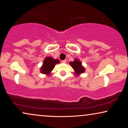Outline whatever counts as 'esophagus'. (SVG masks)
<instances>
[{"label": "esophagus", "instance_id": "esophagus-1", "mask_svg": "<svg viewBox=\"0 0 128 128\" xmlns=\"http://www.w3.org/2000/svg\"><path fill=\"white\" fill-rule=\"evenodd\" d=\"M62 63H63V64H66V59H65V60H62Z\"/></svg>", "mask_w": 128, "mask_h": 128}]
</instances>
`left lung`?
<instances>
[{
	"instance_id": "left-lung-1",
	"label": "left lung",
	"mask_w": 128,
	"mask_h": 128,
	"mask_svg": "<svg viewBox=\"0 0 128 128\" xmlns=\"http://www.w3.org/2000/svg\"><path fill=\"white\" fill-rule=\"evenodd\" d=\"M69 64L74 70V73L76 76H79L80 74L84 73L85 68L82 65V63L79 60V59H74V61L70 62Z\"/></svg>"
}]
</instances>
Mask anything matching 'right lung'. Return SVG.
Here are the masks:
<instances>
[{
  "label": "right lung",
  "instance_id": "obj_1",
  "mask_svg": "<svg viewBox=\"0 0 128 128\" xmlns=\"http://www.w3.org/2000/svg\"><path fill=\"white\" fill-rule=\"evenodd\" d=\"M59 59H55L52 57L47 56L44 59L42 65L40 68V72L41 73L46 75H50L52 70L54 69L56 64H58Z\"/></svg>",
  "mask_w": 128,
  "mask_h": 128
}]
</instances>
